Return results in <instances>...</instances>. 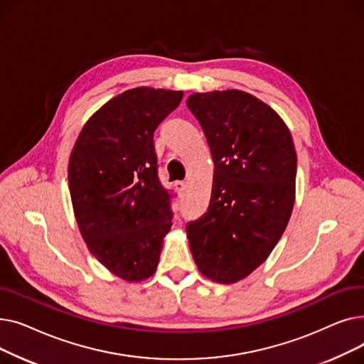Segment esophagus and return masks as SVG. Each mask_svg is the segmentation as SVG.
I'll return each instance as SVG.
<instances>
[{"instance_id":"1","label":"esophagus","mask_w":364,"mask_h":364,"mask_svg":"<svg viewBox=\"0 0 364 364\" xmlns=\"http://www.w3.org/2000/svg\"><path fill=\"white\" fill-rule=\"evenodd\" d=\"M186 187H187V183H186V181H176V188H177L178 195H183V193H184Z\"/></svg>"}]
</instances>
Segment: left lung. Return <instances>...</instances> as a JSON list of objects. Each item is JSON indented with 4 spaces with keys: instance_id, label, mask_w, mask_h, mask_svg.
Here are the masks:
<instances>
[{
    "instance_id": "left-lung-1",
    "label": "left lung",
    "mask_w": 364,
    "mask_h": 364,
    "mask_svg": "<svg viewBox=\"0 0 364 364\" xmlns=\"http://www.w3.org/2000/svg\"><path fill=\"white\" fill-rule=\"evenodd\" d=\"M187 107L199 121L214 161L208 211L186 225L199 272L236 283L277 245L295 203L296 153L279 114L239 90L195 92Z\"/></svg>"
}]
</instances>
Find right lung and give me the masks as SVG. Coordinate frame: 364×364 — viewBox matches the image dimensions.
<instances>
[{
	"label": "right lung",
	"instance_id": "right-lung-1",
	"mask_svg": "<svg viewBox=\"0 0 364 364\" xmlns=\"http://www.w3.org/2000/svg\"><path fill=\"white\" fill-rule=\"evenodd\" d=\"M183 91L137 87L87 121L69 159L73 213L90 252L127 282L156 272L171 230V195L158 177L153 132Z\"/></svg>",
	"mask_w": 364,
	"mask_h": 364
}]
</instances>
